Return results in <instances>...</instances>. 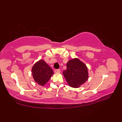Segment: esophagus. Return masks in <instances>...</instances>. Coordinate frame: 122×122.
<instances>
[{"instance_id":"obj_1","label":"esophagus","mask_w":122,"mask_h":122,"mask_svg":"<svg viewBox=\"0 0 122 122\" xmlns=\"http://www.w3.org/2000/svg\"><path fill=\"white\" fill-rule=\"evenodd\" d=\"M61 72V70L60 69H56L54 70V72L55 73H60Z\"/></svg>"}]
</instances>
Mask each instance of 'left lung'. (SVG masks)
Returning a JSON list of instances; mask_svg holds the SVG:
<instances>
[{
    "mask_svg": "<svg viewBox=\"0 0 122 122\" xmlns=\"http://www.w3.org/2000/svg\"><path fill=\"white\" fill-rule=\"evenodd\" d=\"M63 74L70 86L78 88L87 80L89 73L87 66L79 59L69 60Z\"/></svg>",
    "mask_w": 122,
    "mask_h": 122,
    "instance_id": "left-lung-1",
    "label": "left lung"
}]
</instances>
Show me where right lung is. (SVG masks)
I'll use <instances>...</instances> for the list:
<instances>
[{"label":"right lung","mask_w":122,"mask_h":122,"mask_svg":"<svg viewBox=\"0 0 122 122\" xmlns=\"http://www.w3.org/2000/svg\"><path fill=\"white\" fill-rule=\"evenodd\" d=\"M53 71L43 60H40L33 65L32 74L36 83L41 86L45 85L53 74Z\"/></svg>","instance_id":"right-lung-1"}]
</instances>
